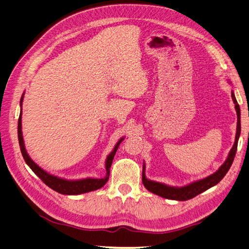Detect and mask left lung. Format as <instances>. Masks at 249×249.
Returning a JSON list of instances; mask_svg holds the SVG:
<instances>
[{
	"mask_svg": "<svg viewBox=\"0 0 249 249\" xmlns=\"http://www.w3.org/2000/svg\"><path fill=\"white\" fill-rule=\"evenodd\" d=\"M231 97H232V101L235 105V110L236 114H238V125H236V135H235V141L232 148L229 153V156L227 160L225 161L224 164L219 167L218 171L215 172L214 174L210 175L209 177H207L205 179H201L199 181H195L193 183L189 184V186H186L183 188H173V187H167L165 184L159 183V182H155L151 181L146 179L145 174H144V166H143V173H142V182L144 184L149 192H152L156 195H159L161 197H164L167 199H174V200H188L195 197L196 195H198L200 193L205 192L206 190L210 189L211 187L215 186L216 183L222 180L224 176L227 174V172L229 171L231 164L233 162L234 156L236 153V149H238V141H239V137L241 134V112H240V106L238 102L235 100V96L233 94V92L231 93Z\"/></svg>",
	"mask_w": 249,
	"mask_h": 249,
	"instance_id": "1",
	"label": "left lung"
}]
</instances>
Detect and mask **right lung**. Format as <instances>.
Wrapping results in <instances>:
<instances>
[{
	"label": "right lung",
	"instance_id": "add662e5",
	"mask_svg": "<svg viewBox=\"0 0 249 249\" xmlns=\"http://www.w3.org/2000/svg\"><path fill=\"white\" fill-rule=\"evenodd\" d=\"M22 101H23V95L21 97L20 104L22 106ZM21 118H22V109H21V113L19 117L18 121V139H19V144H20V149L23 158H24L25 162L27 165L31 167L32 171L36 174L41 180L46 184V186L50 187L51 189H53L56 192H58L60 194H65V195H78V194H83L87 192H91V191H94L97 189H101L102 187L105 186V183L108 181L109 175H110V167L111 163L115 153H117V149L119 147V144L122 142L123 139L117 143L112 153L108 156L107 160H106V171L107 174L104 178L101 179H94V178H87V179H82V180H75V181H69L66 180V179H61L53 175H50L48 173L44 172L41 167H39L34 161L30 158V156L25 151V146H24V141H23V137H22V130H21Z\"/></svg>",
	"mask_w": 249,
	"mask_h": 249
}]
</instances>
